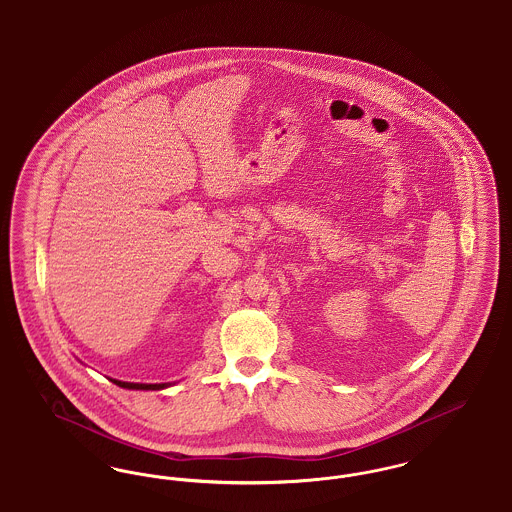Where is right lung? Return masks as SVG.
<instances>
[{"mask_svg": "<svg viewBox=\"0 0 512 512\" xmlns=\"http://www.w3.org/2000/svg\"><path fill=\"white\" fill-rule=\"evenodd\" d=\"M111 382L126 390H165L171 386V384H134V382H121V380H111Z\"/></svg>", "mask_w": 512, "mask_h": 512, "instance_id": "obj_1", "label": "right lung"}]
</instances>
